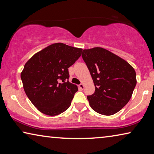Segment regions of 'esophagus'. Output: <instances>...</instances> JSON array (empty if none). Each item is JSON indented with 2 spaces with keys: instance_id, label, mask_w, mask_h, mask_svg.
Returning a JSON list of instances; mask_svg holds the SVG:
<instances>
[{
  "instance_id": "1",
  "label": "esophagus",
  "mask_w": 154,
  "mask_h": 154,
  "mask_svg": "<svg viewBox=\"0 0 154 154\" xmlns=\"http://www.w3.org/2000/svg\"><path fill=\"white\" fill-rule=\"evenodd\" d=\"M78 87H79L80 90H83V88H84V85H83V84H82V83H81V84H79V86H78Z\"/></svg>"
}]
</instances>
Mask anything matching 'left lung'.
<instances>
[{
  "label": "left lung",
  "instance_id": "obj_1",
  "mask_svg": "<svg viewBox=\"0 0 154 154\" xmlns=\"http://www.w3.org/2000/svg\"><path fill=\"white\" fill-rule=\"evenodd\" d=\"M82 56L95 85L94 93L87 96L91 107L105 116L120 111L136 86L134 69L124 60L101 48L83 49Z\"/></svg>",
  "mask_w": 154,
  "mask_h": 154
}]
</instances>
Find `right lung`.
Wrapping results in <instances>:
<instances>
[{"instance_id": "obj_1", "label": "right lung", "mask_w": 154, "mask_h": 154, "mask_svg": "<svg viewBox=\"0 0 154 154\" xmlns=\"http://www.w3.org/2000/svg\"><path fill=\"white\" fill-rule=\"evenodd\" d=\"M82 51V49L54 43L35 54L24 65L21 72L24 90L41 113L57 116L71 106L78 88L69 82V68Z\"/></svg>"}]
</instances>
